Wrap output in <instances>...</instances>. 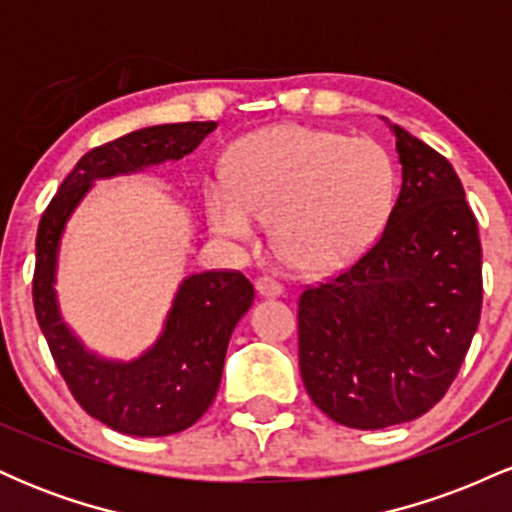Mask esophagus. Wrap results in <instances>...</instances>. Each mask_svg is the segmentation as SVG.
<instances>
[{"instance_id": "esophagus-1", "label": "esophagus", "mask_w": 512, "mask_h": 512, "mask_svg": "<svg viewBox=\"0 0 512 512\" xmlns=\"http://www.w3.org/2000/svg\"><path fill=\"white\" fill-rule=\"evenodd\" d=\"M255 289L262 298H276L284 293V286H281L279 281H274L272 276H260V279L255 281Z\"/></svg>"}]
</instances>
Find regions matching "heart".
<instances>
[{
  "label": "heart",
  "instance_id": "obj_1",
  "mask_svg": "<svg viewBox=\"0 0 512 512\" xmlns=\"http://www.w3.org/2000/svg\"><path fill=\"white\" fill-rule=\"evenodd\" d=\"M228 182L207 187L211 228L250 243L272 219L274 248L308 274L354 264L383 231L397 192L383 144L305 125L240 139L228 158Z\"/></svg>",
  "mask_w": 512,
  "mask_h": 512
}]
</instances>
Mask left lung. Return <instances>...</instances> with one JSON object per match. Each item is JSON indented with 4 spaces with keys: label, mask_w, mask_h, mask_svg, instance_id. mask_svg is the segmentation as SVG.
Here are the masks:
<instances>
[{
    "label": "left lung",
    "mask_w": 512,
    "mask_h": 512,
    "mask_svg": "<svg viewBox=\"0 0 512 512\" xmlns=\"http://www.w3.org/2000/svg\"><path fill=\"white\" fill-rule=\"evenodd\" d=\"M387 127L402 187L385 231L354 267L298 301L305 390L332 421L361 431L438 404L481 315V243L462 182L436 149Z\"/></svg>",
    "instance_id": "obj_1"
}]
</instances>
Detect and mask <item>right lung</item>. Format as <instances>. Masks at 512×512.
Instances as JSON below:
<instances>
[{
    "label": "right lung",
    "instance_id": "1",
    "mask_svg": "<svg viewBox=\"0 0 512 512\" xmlns=\"http://www.w3.org/2000/svg\"><path fill=\"white\" fill-rule=\"evenodd\" d=\"M214 129L216 122L156 125L96 146L64 178L38 226L33 305L40 330L76 402L127 436H173L197 424L214 402L228 342L255 289L240 272L185 276L156 342L132 361L105 358L86 349L62 317L55 284L64 228L96 180L180 161Z\"/></svg>",
    "mask_w": 512,
    "mask_h": 512
}]
</instances>
